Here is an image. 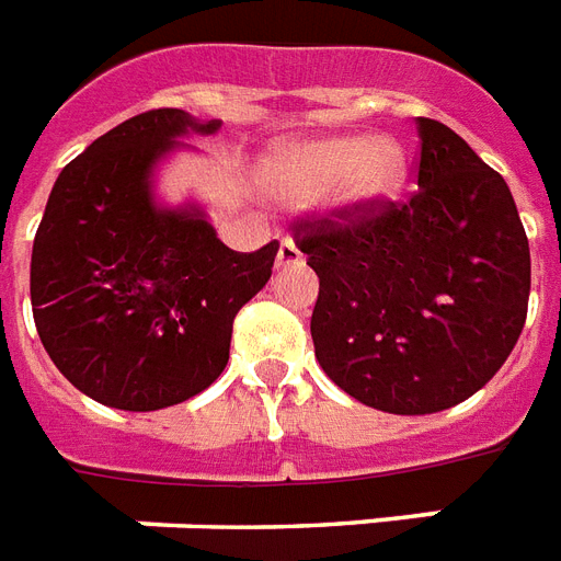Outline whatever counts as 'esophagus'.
I'll list each match as a JSON object with an SVG mask.
<instances>
[{
    "instance_id": "esophagus-1",
    "label": "esophagus",
    "mask_w": 561,
    "mask_h": 561,
    "mask_svg": "<svg viewBox=\"0 0 561 561\" xmlns=\"http://www.w3.org/2000/svg\"><path fill=\"white\" fill-rule=\"evenodd\" d=\"M301 263H304L301 249H298L293 240H284V243H280V249H277L275 266L277 268H289V266H301Z\"/></svg>"
}]
</instances>
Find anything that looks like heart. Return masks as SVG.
I'll list each match as a JSON object with an SVG mask.
<instances>
[{"label":"heart","instance_id":"obj_1","mask_svg":"<svg viewBox=\"0 0 561 561\" xmlns=\"http://www.w3.org/2000/svg\"><path fill=\"white\" fill-rule=\"evenodd\" d=\"M408 156L397 138L335 133L280 145L266 164L268 191L289 203H309L333 191L342 217H365L402 191Z\"/></svg>","mask_w":561,"mask_h":561}]
</instances>
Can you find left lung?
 I'll use <instances>...</instances> for the list:
<instances>
[{"label":"left lung","mask_w":561,"mask_h":561,"mask_svg":"<svg viewBox=\"0 0 561 561\" xmlns=\"http://www.w3.org/2000/svg\"><path fill=\"white\" fill-rule=\"evenodd\" d=\"M405 205L301 226L318 275V365L353 400L434 414L481 391L513 353L530 298V245L501 173L440 121L416 118Z\"/></svg>","instance_id":"obj_1"}]
</instances>
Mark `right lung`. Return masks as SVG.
<instances>
[{
  "label": "right lung",
  "instance_id": "right-lung-1",
  "mask_svg": "<svg viewBox=\"0 0 561 561\" xmlns=\"http://www.w3.org/2000/svg\"><path fill=\"white\" fill-rule=\"evenodd\" d=\"M222 121L150 110L95 138L54 182L31 252L39 342L101 405L159 411L205 391L277 243L231 252L199 203L164 205L156 170Z\"/></svg>",
  "mask_w": 561,
  "mask_h": 561
}]
</instances>
